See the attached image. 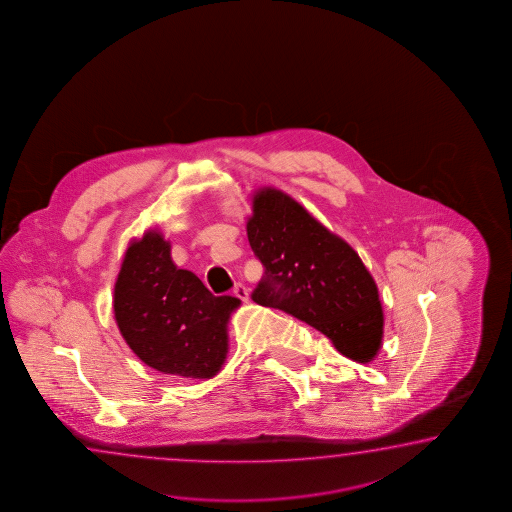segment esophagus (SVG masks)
I'll return each instance as SVG.
<instances>
[{"label": "esophagus", "mask_w": 512, "mask_h": 512, "mask_svg": "<svg viewBox=\"0 0 512 512\" xmlns=\"http://www.w3.org/2000/svg\"><path fill=\"white\" fill-rule=\"evenodd\" d=\"M232 294H234L236 298H240V300L247 301L249 300V294H251V292H249V289H247L245 285H241V283H238V285L234 287V291H232Z\"/></svg>", "instance_id": "34e87169"}]
</instances>
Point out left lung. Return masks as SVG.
I'll list each match as a JSON object with an SVG mask.
<instances>
[{
	"instance_id": "1",
	"label": "left lung",
	"mask_w": 512,
	"mask_h": 512,
	"mask_svg": "<svg viewBox=\"0 0 512 512\" xmlns=\"http://www.w3.org/2000/svg\"><path fill=\"white\" fill-rule=\"evenodd\" d=\"M247 236L265 267L252 300L309 323L351 360H374L383 338L380 294L347 241L272 187L254 194Z\"/></svg>"
}]
</instances>
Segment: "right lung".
<instances>
[{"mask_svg":"<svg viewBox=\"0 0 512 512\" xmlns=\"http://www.w3.org/2000/svg\"><path fill=\"white\" fill-rule=\"evenodd\" d=\"M240 303L178 269L171 243L156 229L132 241L114 285V318L132 352L156 371L194 380L221 371L227 325Z\"/></svg>","mask_w":512,"mask_h":512,"instance_id":"add662e5","label":"right lung"}]
</instances>
